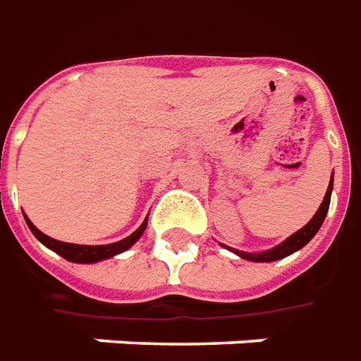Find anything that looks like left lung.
<instances>
[{"label": "left lung", "instance_id": "1", "mask_svg": "<svg viewBox=\"0 0 361 361\" xmlns=\"http://www.w3.org/2000/svg\"><path fill=\"white\" fill-rule=\"evenodd\" d=\"M332 183H334V175H331V183H329V188H326V194H324L323 202H321V206H319V209L315 212V216L309 219L307 226H303L299 231L290 235V237H288L286 241L280 243V245H276V247H272V249L268 250H262V252H245V250L231 249V247H226V245H221V247H226V249H229L231 252H235L237 257L245 258V260H250V262H274V260H280V258L290 257L295 250L303 249V247L315 237L317 231L321 229V226H323L326 212H329V206H331Z\"/></svg>", "mask_w": 361, "mask_h": 361}]
</instances>
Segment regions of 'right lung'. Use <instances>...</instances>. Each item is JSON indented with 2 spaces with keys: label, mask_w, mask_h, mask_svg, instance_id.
I'll return each mask as SVG.
<instances>
[{
  "label": "right lung",
  "mask_w": 361,
  "mask_h": 361,
  "mask_svg": "<svg viewBox=\"0 0 361 361\" xmlns=\"http://www.w3.org/2000/svg\"><path fill=\"white\" fill-rule=\"evenodd\" d=\"M25 221H27V226H29V229L32 231V235H35L44 247L54 250L56 255H60V257H63L66 260L78 262V264H93V262H101V260H106V258L116 257L120 252H124V250L130 249V247L144 235L145 227H147V217H145L144 224L137 227L134 233L128 235L126 239H122V241L109 243V245H75V243H63L58 241V239H52V237H48V235H44L40 229H37V227L32 226V221H30L27 216H25Z\"/></svg>",
  "instance_id": "add662e5"
}]
</instances>
